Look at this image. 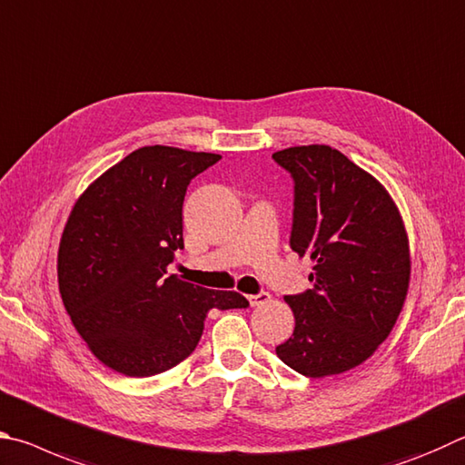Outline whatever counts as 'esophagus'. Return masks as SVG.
Listing matches in <instances>:
<instances>
[{"instance_id": "1", "label": "esophagus", "mask_w": 465, "mask_h": 465, "mask_svg": "<svg viewBox=\"0 0 465 465\" xmlns=\"http://www.w3.org/2000/svg\"><path fill=\"white\" fill-rule=\"evenodd\" d=\"M249 298V304L251 306H262V304H265V302H270V294H267V292H259V294H253V296H247Z\"/></svg>"}]
</instances>
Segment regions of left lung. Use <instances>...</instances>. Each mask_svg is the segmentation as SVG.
I'll return each mask as SVG.
<instances>
[{"label":"left lung","instance_id":"8db88e82","mask_svg":"<svg viewBox=\"0 0 465 465\" xmlns=\"http://www.w3.org/2000/svg\"><path fill=\"white\" fill-rule=\"evenodd\" d=\"M294 179L290 247L314 263V286L283 300L292 337L275 347L306 378L353 370L384 343L411 283L409 234L392 195L329 144L273 153Z\"/></svg>","mask_w":465,"mask_h":465}]
</instances>
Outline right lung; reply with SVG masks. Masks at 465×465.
Masks as SVG:
<instances>
[{"label":"right lung","instance_id":"1","mask_svg":"<svg viewBox=\"0 0 465 465\" xmlns=\"http://www.w3.org/2000/svg\"><path fill=\"white\" fill-rule=\"evenodd\" d=\"M220 159L175 146H143L79 195L64 224L56 273L64 311L89 351L110 370L149 378L190 355L212 308H247L167 273L183 247V198Z\"/></svg>","mask_w":465,"mask_h":465}]
</instances>
